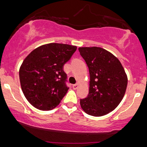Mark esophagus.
<instances>
[{
    "mask_svg": "<svg viewBox=\"0 0 147 147\" xmlns=\"http://www.w3.org/2000/svg\"><path fill=\"white\" fill-rule=\"evenodd\" d=\"M78 86H79V84H74L72 86V87H73V88L74 90H76L77 88H78Z\"/></svg>",
    "mask_w": 147,
    "mask_h": 147,
    "instance_id": "34e87169",
    "label": "esophagus"
}]
</instances>
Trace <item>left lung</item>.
I'll use <instances>...</instances> for the list:
<instances>
[{"label":"left lung","instance_id":"left-lung-1","mask_svg":"<svg viewBox=\"0 0 147 147\" xmlns=\"http://www.w3.org/2000/svg\"><path fill=\"white\" fill-rule=\"evenodd\" d=\"M78 51L90 74L88 95L80 100L81 108L90 115H105L122 101L127 86V76L118 59L106 49L92 47H79Z\"/></svg>","mask_w":147,"mask_h":147}]
</instances>
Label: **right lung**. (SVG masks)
I'll use <instances>...</instances> for the list:
<instances>
[{
    "mask_svg": "<svg viewBox=\"0 0 147 147\" xmlns=\"http://www.w3.org/2000/svg\"><path fill=\"white\" fill-rule=\"evenodd\" d=\"M76 46L49 43L32 51L19 70L20 82L28 102L40 110L58 106L67 93L63 66L76 50Z\"/></svg>",
    "mask_w": 147,
    "mask_h": 147,
    "instance_id": "1",
    "label": "right lung"
}]
</instances>
